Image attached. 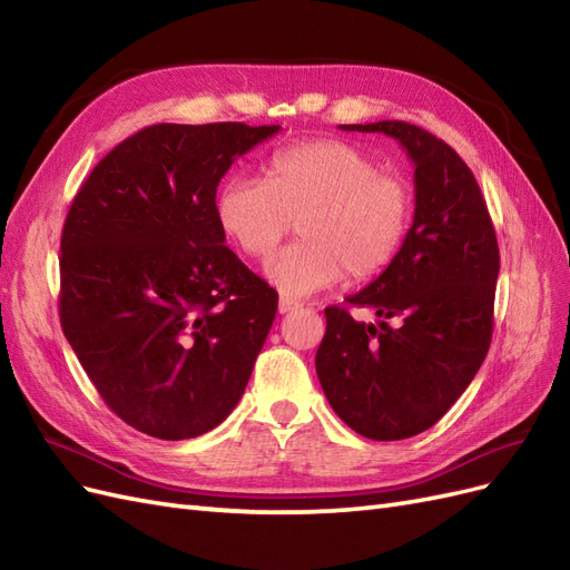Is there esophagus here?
I'll use <instances>...</instances> for the list:
<instances>
[{
    "instance_id": "esophagus-1",
    "label": "esophagus",
    "mask_w": 570,
    "mask_h": 570,
    "mask_svg": "<svg viewBox=\"0 0 570 570\" xmlns=\"http://www.w3.org/2000/svg\"><path fill=\"white\" fill-rule=\"evenodd\" d=\"M295 308H299V302H295L292 297L281 295V302H278V312H281V314H289V312H295Z\"/></svg>"
}]
</instances>
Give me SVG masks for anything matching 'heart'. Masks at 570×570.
<instances>
[{
	"label": "heart",
	"mask_w": 570,
	"mask_h": 570,
	"mask_svg": "<svg viewBox=\"0 0 570 570\" xmlns=\"http://www.w3.org/2000/svg\"><path fill=\"white\" fill-rule=\"evenodd\" d=\"M214 212L223 235L252 258H268L297 218L302 239L273 258L266 278L285 297H306L344 273L366 281L385 271L404 243L411 193L366 149L308 140L275 151L266 180H223Z\"/></svg>",
	"instance_id": "1"
}]
</instances>
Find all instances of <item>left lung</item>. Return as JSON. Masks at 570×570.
<instances>
[{
    "instance_id": "left-lung-1",
    "label": "left lung",
    "mask_w": 570,
    "mask_h": 570,
    "mask_svg": "<svg viewBox=\"0 0 570 570\" xmlns=\"http://www.w3.org/2000/svg\"><path fill=\"white\" fill-rule=\"evenodd\" d=\"M342 130L383 132L413 164L416 209L392 264L356 295L377 323L325 308L316 373L333 411L368 440L435 425L471 385L492 340L499 247L488 204L459 154L404 120Z\"/></svg>"
}]
</instances>
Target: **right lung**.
<instances>
[{
	"mask_svg": "<svg viewBox=\"0 0 570 570\" xmlns=\"http://www.w3.org/2000/svg\"><path fill=\"white\" fill-rule=\"evenodd\" d=\"M281 126L159 124L82 183L61 233L63 335L101 400L140 433L189 440L228 419L278 292L226 247L228 168Z\"/></svg>",
	"mask_w": 570,
	"mask_h": 570,
	"instance_id": "obj_1",
	"label": "right lung"
}]
</instances>
